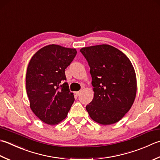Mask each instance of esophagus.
I'll use <instances>...</instances> for the list:
<instances>
[{"label": "esophagus", "mask_w": 160, "mask_h": 160, "mask_svg": "<svg viewBox=\"0 0 160 160\" xmlns=\"http://www.w3.org/2000/svg\"><path fill=\"white\" fill-rule=\"evenodd\" d=\"M80 93H81V91H79V92H76V94L77 96H79V95L80 94Z\"/></svg>", "instance_id": "1"}]
</instances>
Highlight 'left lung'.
<instances>
[{"instance_id": "left-lung-1", "label": "left lung", "mask_w": 160, "mask_h": 160, "mask_svg": "<svg viewBox=\"0 0 160 160\" xmlns=\"http://www.w3.org/2000/svg\"><path fill=\"white\" fill-rule=\"evenodd\" d=\"M90 67L93 98L86 106L92 119L101 125L119 121L130 110L137 93L135 71L127 56L102 44L80 49Z\"/></svg>"}]
</instances>
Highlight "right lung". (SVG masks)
Returning <instances> with one entry per match:
<instances>
[{
  "label": "right lung",
  "instance_id": "add662e5",
  "mask_svg": "<svg viewBox=\"0 0 160 160\" xmlns=\"http://www.w3.org/2000/svg\"><path fill=\"white\" fill-rule=\"evenodd\" d=\"M76 48L56 44L43 47L28 64L26 87L30 107L43 123L56 125L67 117L74 95L70 92L65 69L76 55Z\"/></svg>",
  "mask_w": 160,
  "mask_h": 160
}]
</instances>
